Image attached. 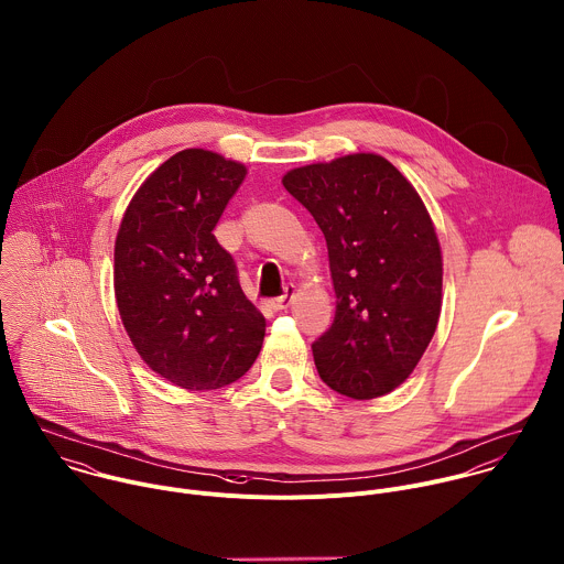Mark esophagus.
Returning <instances> with one entry per match:
<instances>
[{"label":"esophagus","mask_w":564,"mask_h":564,"mask_svg":"<svg viewBox=\"0 0 564 564\" xmlns=\"http://www.w3.org/2000/svg\"><path fill=\"white\" fill-rule=\"evenodd\" d=\"M292 305V288H288L285 290V294L283 296H279V299H274V301H270V307L274 310V312H281V310H288Z\"/></svg>","instance_id":"obj_1"}]
</instances>
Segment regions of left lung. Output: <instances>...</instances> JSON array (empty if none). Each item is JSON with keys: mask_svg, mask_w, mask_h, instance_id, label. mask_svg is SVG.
Listing matches in <instances>:
<instances>
[{"mask_svg": "<svg viewBox=\"0 0 564 564\" xmlns=\"http://www.w3.org/2000/svg\"><path fill=\"white\" fill-rule=\"evenodd\" d=\"M283 186L329 252L336 316L312 343L321 380L354 400L391 393L417 367L442 312V250L424 202L376 153L294 169Z\"/></svg>", "mask_w": 564, "mask_h": 564, "instance_id": "obj_1", "label": "left lung"}]
</instances>
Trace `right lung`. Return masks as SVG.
Masks as SVG:
<instances>
[{"instance_id": "1", "label": "right lung", "mask_w": 564, "mask_h": 564, "mask_svg": "<svg viewBox=\"0 0 564 564\" xmlns=\"http://www.w3.org/2000/svg\"><path fill=\"white\" fill-rule=\"evenodd\" d=\"M243 177L239 162L184 149L138 188L116 237L122 325L140 358L182 389L210 391L239 380L263 345L265 318L213 235Z\"/></svg>"}]
</instances>
